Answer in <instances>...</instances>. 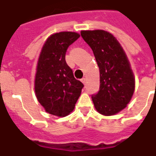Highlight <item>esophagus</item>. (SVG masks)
Segmentation results:
<instances>
[{
    "mask_svg": "<svg viewBox=\"0 0 156 156\" xmlns=\"http://www.w3.org/2000/svg\"><path fill=\"white\" fill-rule=\"evenodd\" d=\"M81 81H82V83L84 84V85H86V81H87V80H86V78H82Z\"/></svg>",
    "mask_w": 156,
    "mask_h": 156,
    "instance_id": "esophagus-1",
    "label": "esophagus"
}]
</instances>
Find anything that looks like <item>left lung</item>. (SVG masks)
Listing matches in <instances>:
<instances>
[{
  "instance_id": "left-lung-1",
  "label": "left lung",
  "mask_w": 156,
  "mask_h": 156,
  "mask_svg": "<svg viewBox=\"0 0 156 156\" xmlns=\"http://www.w3.org/2000/svg\"><path fill=\"white\" fill-rule=\"evenodd\" d=\"M81 36L91 47L100 71L98 93L92 95L96 110L112 116L123 110L135 90V78L120 43L101 30H82Z\"/></svg>"
}]
</instances>
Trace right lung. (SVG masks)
Listing matches in <instances>:
<instances>
[{
	"instance_id": "1",
	"label": "right lung",
	"mask_w": 156,
	"mask_h": 156,
	"mask_svg": "<svg viewBox=\"0 0 156 156\" xmlns=\"http://www.w3.org/2000/svg\"><path fill=\"white\" fill-rule=\"evenodd\" d=\"M79 37L69 31L52 34L40 52L34 91L39 102L51 115L66 116L72 112L83 87L65 61L69 46Z\"/></svg>"
}]
</instances>
